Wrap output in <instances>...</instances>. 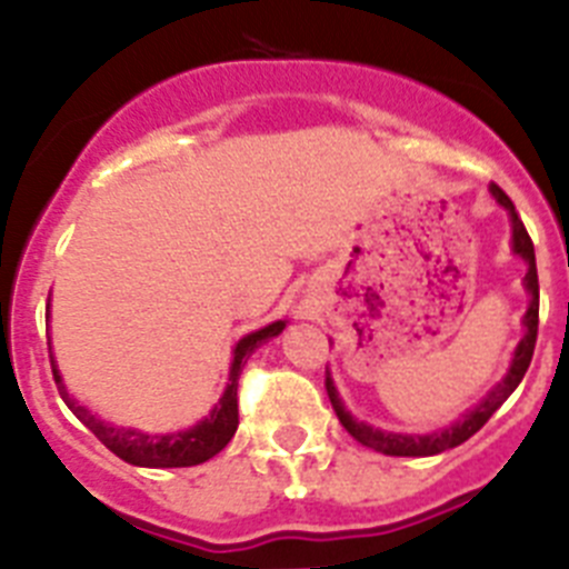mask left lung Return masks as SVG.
I'll return each mask as SVG.
<instances>
[{
    "label": "left lung",
    "mask_w": 569,
    "mask_h": 569,
    "mask_svg": "<svg viewBox=\"0 0 569 569\" xmlns=\"http://www.w3.org/2000/svg\"><path fill=\"white\" fill-rule=\"evenodd\" d=\"M492 199L501 204V208L510 213V224H512V253L519 256V259L527 261V273H525V288L530 293V305H527L525 313V339L519 341L516 347V353H512L510 370H507L505 379L499 385L492 387L490 393L479 401V405L467 410L456 425L445 427V430H436V433H425V436H407V433H387V430H379V427H370L365 421H356L353 416L347 413L345 401L339 399V390H336L333 379H325V387H328L330 405H333L336 416H339L341 427H345L347 433L353 436L359 445L370 447L376 453L385 456H436L445 453L450 447H459L470 439L472 433H479L481 427L487 425L496 410L510 399V393L516 387L521 385L525 379L527 367H530L532 350H536V336H539V273H536V250H532L530 233H527L525 222L516 213V204L510 202V196L499 188V184H490Z\"/></svg>",
    "instance_id": "8db88e82"
}]
</instances>
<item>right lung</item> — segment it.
Here are the masks:
<instances>
[{"label":"right lung","mask_w":569,"mask_h":569,"mask_svg":"<svg viewBox=\"0 0 569 569\" xmlns=\"http://www.w3.org/2000/svg\"><path fill=\"white\" fill-rule=\"evenodd\" d=\"M288 321H273L268 328L256 330V333H248L244 339L236 341L233 347V361H230V379L228 387H224L222 399L219 405L210 410V416H204L199 425L188 427V430H179V433H164V436H150L142 433V430H130V427H116L102 421L99 416H93L88 407L79 405L73 396L64 390L62 376L57 370V359H53V347H50V367H53V379H57L59 393H62L64 405L73 410L79 421L88 427L90 433L97 436L110 453H116L122 461L136 467H193L202 465V461L213 459L219 450L228 447V441L233 439L236 427H239V396H236V387H239V376L244 361L250 359L256 347L264 345L268 339L279 336L284 330Z\"/></svg>","instance_id":"obj_1"}]
</instances>
